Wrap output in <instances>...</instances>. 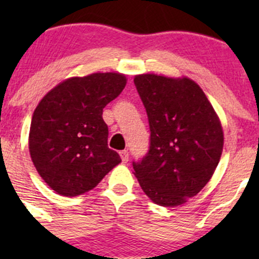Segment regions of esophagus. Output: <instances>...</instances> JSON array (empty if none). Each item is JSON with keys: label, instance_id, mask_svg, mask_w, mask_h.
<instances>
[{"label": "esophagus", "instance_id": "34e87169", "mask_svg": "<svg viewBox=\"0 0 259 259\" xmlns=\"http://www.w3.org/2000/svg\"><path fill=\"white\" fill-rule=\"evenodd\" d=\"M120 156H121L122 163H127V160H129V153H127V150L120 151Z\"/></svg>", "mask_w": 259, "mask_h": 259}]
</instances>
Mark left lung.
<instances>
[{"instance_id":"obj_1","label":"left lung","mask_w":259,"mask_h":259,"mask_svg":"<svg viewBox=\"0 0 259 259\" xmlns=\"http://www.w3.org/2000/svg\"><path fill=\"white\" fill-rule=\"evenodd\" d=\"M134 83L148 114L150 146L133 161L144 193L161 207H177L209 182L223 151V129L213 106L194 81L155 74Z\"/></svg>"}]
</instances>
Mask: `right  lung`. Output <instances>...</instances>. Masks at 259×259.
Masks as SVG:
<instances>
[{
	"label": "right lung",
	"instance_id": "right-lung-1",
	"mask_svg": "<svg viewBox=\"0 0 259 259\" xmlns=\"http://www.w3.org/2000/svg\"><path fill=\"white\" fill-rule=\"evenodd\" d=\"M126 85L119 72L70 77L38 103L31 120L28 149L41 178L65 197L95 188L121 161L108 146L103 109Z\"/></svg>",
	"mask_w": 259,
	"mask_h": 259
}]
</instances>
